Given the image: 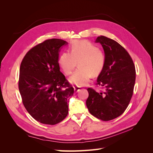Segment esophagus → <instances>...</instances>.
<instances>
[{
	"instance_id": "esophagus-1",
	"label": "esophagus",
	"mask_w": 153,
	"mask_h": 153,
	"mask_svg": "<svg viewBox=\"0 0 153 153\" xmlns=\"http://www.w3.org/2000/svg\"><path fill=\"white\" fill-rule=\"evenodd\" d=\"M80 89H81V87H80L76 86V87H74V91H75V92H78Z\"/></svg>"
}]
</instances>
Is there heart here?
Returning a JSON list of instances; mask_svg holds the SVG:
<instances>
[{
	"instance_id": "1",
	"label": "heart",
	"mask_w": 153,
	"mask_h": 153,
	"mask_svg": "<svg viewBox=\"0 0 153 153\" xmlns=\"http://www.w3.org/2000/svg\"><path fill=\"white\" fill-rule=\"evenodd\" d=\"M69 53L61 54L59 64L66 75H70L78 64V68L69 78L71 84L84 86L89 83L92 74L96 75L104 68L105 54L103 50L88 41H74L69 45Z\"/></svg>"
}]
</instances>
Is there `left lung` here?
<instances>
[{
	"label": "left lung",
	"instance_id": "8db88e82",
	"mask_svg": "<svg viewBox=\"0 0 153 153\" xmlns=\"http://www.w3.org/2000/svg\"><path fill=\"white\" fill-rule=\"evenodd\" d=\"M100 43L105 54V64L96 85L104 91L88 88L86 105L89 112L99 119L108 121L124 113L130 102L135 85V64L128 52L117 41L100 36Z\"/></svg>",
	"mask_w": 153,
	"mask_h": 153
}]
</instances>
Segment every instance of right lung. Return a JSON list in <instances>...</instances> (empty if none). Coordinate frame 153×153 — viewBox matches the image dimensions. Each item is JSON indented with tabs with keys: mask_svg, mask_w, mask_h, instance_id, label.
<instances>
[{
	"mask_svg": "<svg viewBox=\"0 0 153 153\" xmlns=\"http://www.w3.org/2000/svg\"><path fill=\"white\" fill-rule=\"evenodd\" d=\"M66 41H44L32 48L23 59L18 88L22 103L37 121L56 124L68 114V101L73 87L60 71L59 52Z\"/></svg>",
	"mask_w": 153,
	"mask_h": 153,
	"instance_id": "obj_1",
	"label": "right lung"
}]
</instances>
